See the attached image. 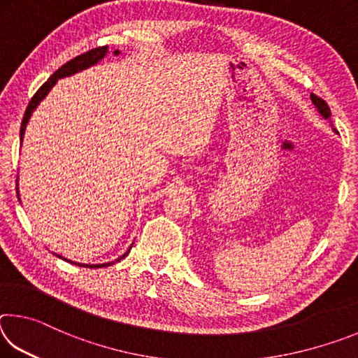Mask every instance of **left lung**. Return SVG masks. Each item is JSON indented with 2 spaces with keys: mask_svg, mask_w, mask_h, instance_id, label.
I'll return each instance as SVG.
<instances>
[{
  "mask_svg": "<svg viewBox=\"0 0 358 358\" xmlns=\"http://www.w3.org/2000/svg\"><path fill=\"white\" fill-rule=\"evenodd\" d=\"M311 101H313V104L316 106V108H317V110H319V113L322 115V117H324L325 120H329V118L331 117L330 107H329V104H327V102H325L324 99L317 98L316 94H311Z\"/></svg>",
  "mask_w": 358,
  "mask_h": 358,
  "instance_id": "left-lung-1",
  "label": "left lung"
}]
</instances>
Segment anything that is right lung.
I'll use <instances>...</instances> for the list:
<instances>
[{
    "mask_svg": "<svg viewBox=\"0 0 358 358\" xmlns=\"http://www.w3.org/2000/svg\"><path fill=\"white\" fill-rule=\"evenodd\" d=\"M107 52H108V50H107V45H104V47H96V48H92V50L85 52V53H82V55H78V57H76L74 59H71V62H68L66 64H63L62 68H59L57 72H53V76H50V78H48V80H47L44 85H42V87L38 90V92L34 93V96L31 98V101H29V104H28L27 110H25V115H23L22 126H20V141H23V134H25L27 123H28L29 117H31L33 110H34L36 107L39 106V102L45 98L47 93L50 92V90L53 88V85L57 83L58 78L68 77V76L76 74V72H80V71H83V69L90 68V66H93V64H96L98 62H101V59L106 57V53H107ZM118 53H120L118 50H115V52H113V55H118ZM131 248H132V245L129 246V250L123 254V256H120L117 260H112V262H107V264H98V265H85V264L82 265V264H77V262H71V264H76V265H80V266H87V268H102V266L113 265L115 262H120L121 259H124V257L128 256V254H129ZM62 259H63V257H62ZM64 260H66V259H64ZM68 262H69V260H68Z\"/></svg>",
    "mask_w": 358,
    "mask_h": 358,
    "instance_id": "add662e5",
    "label": "right lung"
}]
</instances>
